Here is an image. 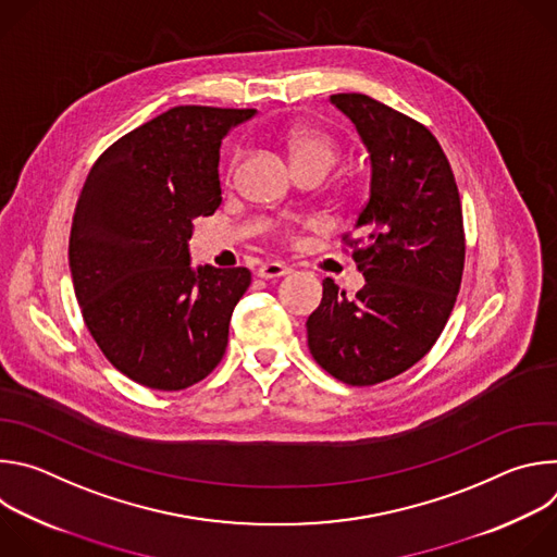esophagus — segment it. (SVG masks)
I'll return each mask as SVG.
<instances>
[{"instance_id": "34e87169", "label": "esophagus", "mask_w": 557, "mask_h": 557, "mask_svg": "<svg viewBox=\"0 0 557 557\" xmlns=\"http://www.w3.org/2000/svg\"><path fill=\"white\" fill-rule=\"evenodd\" d=\"M290 269L282 262H267L258 269V275L264 277V280H275V277H282V275H288Z\"/></svg>"}]
</instances>
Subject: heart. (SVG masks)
I'll use <instances>...</instances> for the list:
<instances>
[{
    "label": "heart",
    "mask_w": 557,
    "mask_h": 557,
    "mask_svg": "<svg viewBox=\"0 0 557 557\" xmlns=\"http://www.w3.org/2000/svg\"><path fill=\"white\" fill-rule=\"evenodd\" d=\"M280 140L284 143L293 168H324L326 172L335 165L339 156V143L333 134H329L322 127L314 125H286L280 129ZM233 174V168L228 170V176Z\"/></svg>",
    "instance_id": "heart-1"
}]
</instances>
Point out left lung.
Returning <instances> with one entry per match:
<instances>
[{"instance_id": "obj_1", "label": "left lung", "mask_w": 557, "mask_h": 557, "mask_svg": "<svg viewBox=\"0 0 557 557\" xmlns=\"http://www.w3.org/2000/svg\"><path fill=\"white\" fill-rule=\"evenodd\" d=\"M331 101L370 151V198L355 224L361 235H342L366 284L348 297L324 280L306 322L308 348L335 379L374 385L412 368L441 337L462 280V209L447 156L423 123L368 95Z\"/></svg>"}]
</instances>
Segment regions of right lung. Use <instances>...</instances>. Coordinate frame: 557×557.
I'll use <instances>...</instances> for the list:
<instances>
[{"label": "right lung", "mask_w": 557, "mask_h": 557, "mask_svg": "<svg viewBox=\"0 0 557 557\" xmlns=\"http://www.w3.org/2000/svg\"><path fill=\"white\" fill-rule=\"evenodd\" d=\"M256 112L176 106L112 143L76 200V301L106 359L145 387L185 389L224 357L251 271H194L187 240L194 220L222 202V138Z\"/></svg>", "instance_id": "add662e5"}]
</instances>
